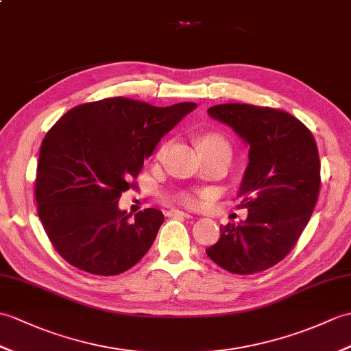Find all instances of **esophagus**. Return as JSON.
<instances>
[{
	"label": "esophagus",
	"mask_w": 351,
	"mask_h": 351,
	"mask_svg": "<svg viewBox=\"0 0 351 351\" xmlns=\"http://www.w3.org/2000/svg\"><path fill=\"white\" fill-rule=\"evenodd\" d=\"M167 217H185V218H191L190 213H184V210H179V209H170L167 210Z\"/></svg>",
	"instance_id": "esophagus-1"
}]
</instances>
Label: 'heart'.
Segmentation results:
<instances>
[{
  "label": "heart",
  "instance_id": "b5f03b06",
  "mask_svg": "<svg viewBox=\"0 0 351 351\" xmlns=\"http://www.w3.org/2000/svg\"><path fill=\"white\" fill-rule=\"evenodd\" d=\"M167 148H169V142H165L162 143L157 154H156V158L157 160H161L162 157L166 156L167 152ZM199 148L202 151L203 156L205 154H210V152H218V151H227L230 152V145L229 142L226 141V138L223 136H219L217 133H206L203 134L200 138H199ZM209 195L208 191H195V190H181L178 191L175 195H173V200L181 203V205L186 206V208H197L200 203L203 202V199H206Z\"/></svg>",
  "mask_w": 351,
  "mask_h": 351
}]
</instances>
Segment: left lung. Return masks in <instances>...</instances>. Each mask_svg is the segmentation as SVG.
Wrapping results in <instances>:
<instances>
[{"label": "left lung", "mask_w": 351, "mask_h": 351, "mask_svg": "<svg viewBox=\"0 0 351 351\" xmlns=\"http://www.w3.org/2000/svg\"><path fill=\"white\" fill-rule=\"evenodd\" d=\"M250 145V162L238 197L248 217L219 226L206 250L219 267L236 275L266 271L296 245L320 191V158L313 133L290 113L227 103L208 109Z\"/></svg>", "instance_id": "8db88e82"}]
</instances>
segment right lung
I'll use <instances>...</instances> for the list:
<instances>
[{
	"label": "right lung",
	"mask_w": 351,
	"mask_h": 351,
	"mask_svg": "<svg viewBox=\"0 0 351 351\" xmlns=\"http://www.w3.org/2000/svg\"><path fill=\"white\" fill-rule=\"evenodd\" d=\"M195 103L156 108L125 97L79 104L46 133L37 162V213L58 254L80 271L112 276L128 271L165 221L148 208L132 218L118 209L136 189L143 160Z\"/></svg>",
	"instance_id": "1"
}]
</instances>
